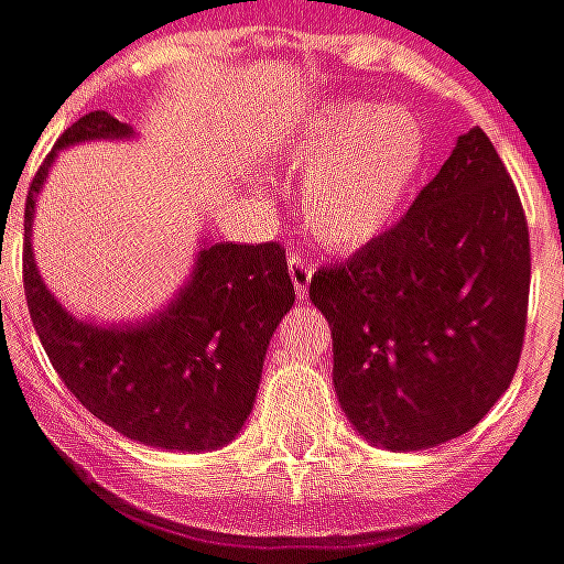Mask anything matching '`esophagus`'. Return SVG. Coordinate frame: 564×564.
I'll return each mask as SVG.
<instances>
[{"label": "esophagus", "instance_id": "obj_1", "mask_svg": "<svg viewBox=\"0 0 564 564\" xmlns=\"http://www.w3.org/2000/svg\"><path fill=\"white\" fill-rule=\"evenodd\" d=\"M286 265H290V278H293V290H296V296L305 299V293H308V283H312V265H308V259H305L302 252H290Z\"/></svg>", "mask_w": 564, "mask_h": 564}]
</instances>
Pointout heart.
Here are the masks:
<instances>
[{
    "label": "heart",
    "mask_w": 564,
    "mask_h": 564,
    "mask_svg": "<svg viewBox=\"0 0 564 564\" xmlns=\"http://www.w3.org/2000/svg\"><path fill=\"white\" fill-rule=\"evenodd\" d=\"M305 170L302 213L327 247H358L394 221L426 160V135L404 107L339 105L312 113L286 144Z\"/></svg>",
    "instance_id": "obj_1"
}]
</instances>
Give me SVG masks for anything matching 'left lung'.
I'll list each match as a JSON object with an SVG mask.
<instances>
[{"instance_id":"8db88e82","label":"left lung","mask_w":564,"mask_h":564,"mask_svg":"<svg viewBox=\"0 0 564 564\" xmlns=\"http://www.w3.org/2000/svg\"><path fill=\"white\" fill-rule=\"evenodd\" d=\"M528 286L519 191L491 138L469 129L398 225L312 278L348 423L389 451L469 432L519 367Z\"/></svg>"}]
</instances>
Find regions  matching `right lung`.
I'll return each instance as SVG.
<instances>
[{"label": "right lung", "mask_w": 564, "mask_h": 564, "mask_svg": "<svg viewBox=\"0 0 564 564\" xmlns=\"http://www.w3.org/2000/svg\"><path fill=\"white\" fill-rule=\"evenodd\" d=\"M132 129L105 110L86 113L57 138L55 151ZM36 172L24 209V293L48 361L101 423L151 447L213 451L243 429L259 392L271 333L296 302L281 243H203L187 286L170 308L135 327L76 321L45 290L30 221L55 163Z\"/></svg>", "instance_id": "obj_1"}]
</instances>
